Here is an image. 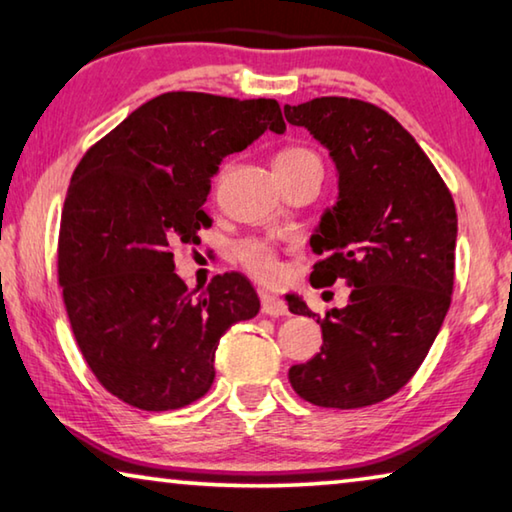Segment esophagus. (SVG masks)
<instances>
[{
	"label": "esophagus",
	"mask_w": 512,
	"mask_h": 512,
	"mask_svg": "<svg viewBox=\"0 0 512 512\" xmlns=\"http://www.w3.org/2000/svg\"><path fill=\"white\" fill-rule=\"evenodd\" d=\"M262 311L266 316H289L287 302L277 296H271V293L266 291H262Z\"/></svg>",
	"instance_id": "34e87169"
}]
</instances>
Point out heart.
Instances as JSON below:
<instances>
[{
    "instance_id": "b5f03b06",
    "label": "heart",
    "mask_w": 512,
    "mask_h": 512,
    "mask_svg": "<svg viewBox=\"0 0 512 512\" xmlns=\"http://www.w3.org/2000/svg\"><path fill=\"white\" fill-rule=\"evenodd\" d=\"M316 158L309 149H302V146H291V149H284L277 153V158L273 164H296L302 160H311ZM237 255L250 273H255L257 277H264V280H271V277L277 275L280 266H277V257L271 244L259 239H248L237 248Z\"/></svg>"
}]
</instances>
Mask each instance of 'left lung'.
<instances>
[{"instance_id": "obj_1", "label": "left lung", "mask_w": 512, "mask_h": 512, "mask_svg": "<svg viewBox=\"0 0 512 512\" xmlns=\"http://www.w3.org/2000/svg\"><path fill=\"white\" fill-rule=\"evenodd\" d=\"M336 167L339 196L309 244L323 259L311 280L352 289L348 305L316 316L296 293L289 311L316 316L323 348L289 370L302 400L361 409L409 381L443 327L454 289L458 219L452 194L400 121L372 103L320 97L284 106Z\"/></svg>"}]
</instances>
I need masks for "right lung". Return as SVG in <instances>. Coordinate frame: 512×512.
Here are the masks:
<instances>
[{
  "label": "right lung",
  "mask_w": 512,
  "mask_h": 512,
  "mask_svg": "<svg viewBox=\"0 0 512 512\" xmlns=\"http://www.w3.org/2000/svg\"><path fill=\"white\" fill-rule=\"evenodd\" d=\"M287 131L273 99L167 92L83 155L67 189L58 282L76 343L101 386L144 411L196 402L214 381L221 336L257 316L244 275L196 293L171 248L212 225L203 210L225 155Z\"/></svg>",
  "instance_id": "add662e5"
}]
</instances>
